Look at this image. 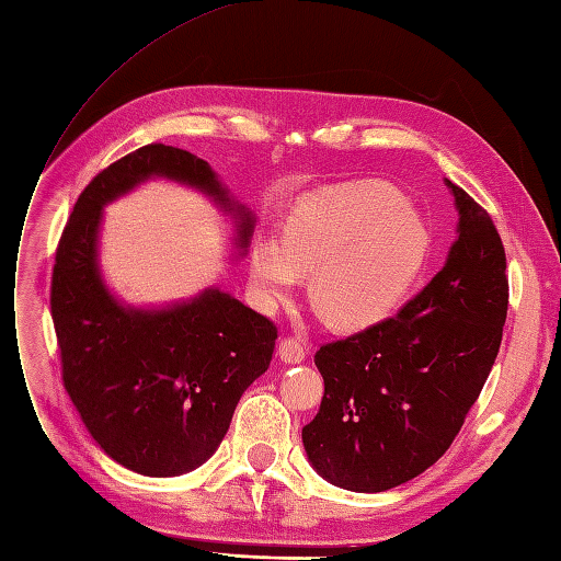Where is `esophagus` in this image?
<instances>
[{"instance_id": "1", "label": "esophagus", "mask_w": 561, "mask_h": 561, "mask_svg": "<svg viewBox=\"0 0 561 561\" xmlns=\"http://www.w3.org/2000/svg\"><path fill=\"white\" fill-rule=\"evenodd\" d=\"M279 358L284 364H300L305 360V350L296 337H282L279 340Z\"/></svg>"}]
</instances>
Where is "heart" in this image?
Returning <instances> with one entry per match:
<instances>
[{
    "label": "heart",
    "mask_w": 561,
    "mask_h": 561,
    "mask_svg": "<svg viewBox=\"0 0 561 561\" xmlns=\"http://www.w3.org/2000/svg\"><path fill=\"white\" fill-rule=\"evenodd\" d=\"M431 234L403 195L382 182H352L300 197L279 244L251 251V279L263 302L310 275V300L331 327L364 331L389 319L424 273Z\"/></svg>",
    "instance_id": "heart-1"
}]
</instances>
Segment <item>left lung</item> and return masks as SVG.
I'll list each match as a JSON object with an SVG mask.
<instances>
[{"mask_svg":"<svg viewBox=\"0 0 561 561\" xmlns=\"http://www.w3.org/2000/svg\"><path fill=\"white\" fill-rule=\"evenodd\" d=\"M459 211L440 273L377 327L323 345L317 417L302 426L314 471L350 492H387L436 463L496 360L508 277L492 216L447 179Z\"/></svg>","mask_w":561,"mask_h":561,"instance_id":"8db88e82","label":"left lung"}]
</instances>
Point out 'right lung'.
<instances>
[{
	"instance_id": "1",
	"label": "right lung",
	"mask_w": 561,
	"mask_h": 561,
	"mask_svg": "<svg viewBox=\"0 0 561 561\" xmlns=\"http://www.w3.org/2000/svg\"><path fill=\"white\" fill-rule=\"evenodd\" d=\"M153 176L209 195L234 219L244 254L254 214L232 201L209 162L147 144L79 195L56 251L50 317L62 382L90 436L130 471L172 478L221 445L242 393L273 360L277 327L216 286L158 310L112 296L98 263L102 209Z\"/></svg>"
}]
</instances>
